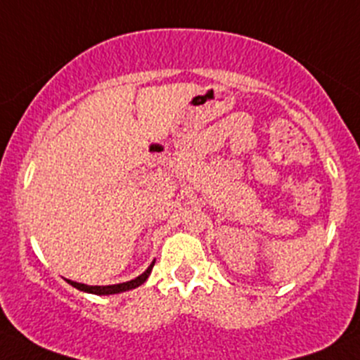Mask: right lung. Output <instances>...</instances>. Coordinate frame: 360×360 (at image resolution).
Here are the masks:
<instances>
[{"label": "right lung", "mask_w": 360, "mask_h": 360, "mask_svg": "<svg viewBox=\"0 0 360 360\" xmlns=\"http://www.w3.org/2000/svg\"><path fill=\"white\" fill-rule=\"evenodd\" d=\"M153 264H155V261L150 264V268H148V270L144 271L143 275H139V277L134 278V281L123 282V284H115V285H85V284H78V282H72V281H68V282L72 285V288L79 289V291L99 294V296H103V294L123 292V291H129V289H136V288H139L141 284H144V282H146V278L150 277L151 270H153Z\"/></svg>", "instance_id": "right-lung-1"}]
</instances>
